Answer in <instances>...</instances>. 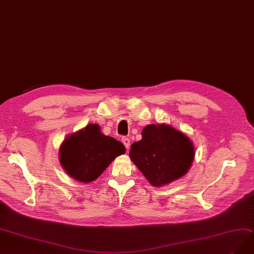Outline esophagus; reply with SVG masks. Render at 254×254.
Wrapping results in <instances>:
<instances>
[{
    "mask_svg": "<svg viewBox=\"0 0 254 254\" xmlns=\"http://www.w3.org/2000/svg\"><path fill=\"white\" fill-rule=\"evenodd\" d=\"M122 143H124L125 146L128 149V147H129V145H130V140H129V138H127V137H124V138H122Z\"/></svg>",
    "mask_w": 254,
    "mask_h": 254,
    "instance_id": "esophagus-1",
    "label": "esophagus"
}]
</instances>
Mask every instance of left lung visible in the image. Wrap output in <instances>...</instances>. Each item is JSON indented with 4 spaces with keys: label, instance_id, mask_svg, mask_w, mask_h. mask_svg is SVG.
I'll use <instances>...</instances> for the list:
<instances>
[{
    "label": "left lung",
    "instance_id": "8db88e82",
    "mask_svg": "<svg viewBox=\"0 0 254 254\" xmlns=\"http://www.w3.org/2000/svg\"><path fill=\"white\" fill-rule=\"evenodd\" d=\"M129 157L149 183L160 187L187 173L194 147L189 137L171 126L148 125L142 129V139L132 144Z\"/></svg>",
    "mask_w": 254,
    "mask_h": 254
}]
</instances>
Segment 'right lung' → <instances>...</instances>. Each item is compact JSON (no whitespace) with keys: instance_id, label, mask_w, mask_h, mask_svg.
Here are the masks:
<instances>
[{"instance_id":"right-lung-1","label":"right lung","mask_w":254,"mask_h":254,"mask_svg":"<svg viewBox=\"0 0 254 254\" xmlns=\"http://www.w3.org/2000/svg\"><path fill=\"white\" fill-rule=\"evenodd\" d=\"M126 147L115 138L103 135L98 125H89L64 139L60 148V162L73 179L90 183L103 173Z\"/></svg>"}]
</instances>
